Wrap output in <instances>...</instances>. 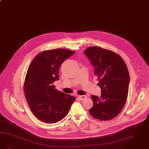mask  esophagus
<instances>
[{
    "label": "esophagus",
    "instance_id": "esophagus-1",
    "mask_svg": "<svg viewBox=\"0 0 149 149\" xmlns=\"http://www.w3.org/2000/svg\"><path fill=\"white\" fill-rule=\"evenodd\" d=\"M78 98L80 100H83L84 99H85L86 98V96L81 95L78 96Z\"/></svg>",
    "mask_w": 149,
    "mask_h": 149
}]
</instances>
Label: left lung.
<instances>
[{
	"label": "left lung",
	"mask_w": 149,
	"mask_h": 149,
	"mask_svg": "<svg viewBox=\"0 0 149 149\" xmlns=\"http://www.w3.org/2000/svg\"><path fill=\"white\" fill-rule=\"evenodd\" d=\"M94 68L101 88V96L91 95L93 107L90 115L96 119L107 121L121 112L127 99L130 76L124 60L118 54L105 49L91 47L84 51Z\"/></svg>",
	"instance_id": "1"
}]
</instances>
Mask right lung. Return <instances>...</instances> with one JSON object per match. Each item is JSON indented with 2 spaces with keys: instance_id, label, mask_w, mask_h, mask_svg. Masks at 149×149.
Masks as SVG:
<instances>
[{
  "instance_id": "1",
  "label": "right lung",
  "mask_w": 149,
  "mask_h": 149,
  "mask_svg": "<svg viewBox=\"0 0 149 149\" xmlns=\"http://www.w3.org/2000/svg\"><path fill=\"white\" fill-rule=\"evenodd\" d=\"M75 52L65 49L43 51L31 61L25 78L24 94L31 111L42 122L53 124L64 119L75 100L73 96L55 89L59 70Z\"/></svg>"
}]
</instances>
